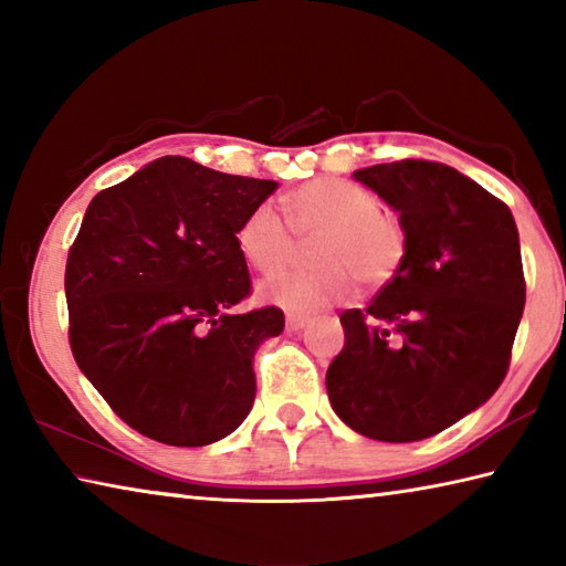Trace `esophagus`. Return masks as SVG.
<instances>
[{
  "mask_svg": "<svg viewBox=\"0 0 566 566\" xmlns=\"http://www.w3.org/2000/svg\"><path fill=\"white\" fill-rule=\"evenodd\" d=\"M306 317H296V314H290V317H286V332L290 334H296V332H302L304 327H306Z\"/></svg>",
  "mask_w": 566,
  "mask_h": 566,
  "instance_id": "esophagus-1",
  "label": "esophagus"
}]
</instances>
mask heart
<instances>
[{
	"label": "heart",
	"mask_w": 566,
	"mask_h": 566,
	"mask_svg": "<svg viewBox=\"0 0 566 566\" xmlns=\"http://www.w3.org/2000/svg\"><path fill=\"white\" fill-rule=\"evenodd\" d=\"M286 217L270 202L256 205L237 229V247L249 266L272 274L292 260L300 238L317 239L319 270H294L260 286L262 300L292 314H314L339 304L364 284L389 282L405 260V232L381 214L379 199L349 179L322 177L284 199Z\"/></svg>",
	"instance_id": "1"
}]
</instances>
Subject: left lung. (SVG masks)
Returning a JSON list of instances; mask_svg holds the SVG:
<instances>
[{
    "mask_svg": "<svg viewBox=\"0 0 566 566\" xmlns=\"http://www.w3.org/2000/svg\"><path fill=\"white\" fill-rule=\"evenodd\" d=\"M399 214L405 260L367 310L339 317L344 349L327 395L344 424L377 442H419L500 389L524 312L510 207L424 159L354 171Z\"/></svg>",
    "mask_w": 566,
    "mask_h": 566,
    "instance_id": "obj_1",
    "label": "left lung"
}]
</instances>
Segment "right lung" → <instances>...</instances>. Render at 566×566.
<instances>
[{
	"mask_svg": "<svg viewBox=\"0 0 566 566\" xmlns=\"http://www.w3.org/2000/svg\"><path fill=\"white\" fill-rule=\"evenodd\" d=\"M280 187L161 157L99 191L64 274L76 367L132 429L171 447L219 442L254 405V354L284 329L249 294L244 217Z\"/></svg>",
	"mask_w": 566,
	"mask_h": 566,
	"instance_id": "add662e5",
	"label": "right lung"
}]
</instances>
